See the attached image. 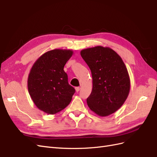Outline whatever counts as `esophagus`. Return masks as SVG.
I'll list each match as a JSON object with an SVG mask.
<instances>
[{
    "instance_id": "esophagus-1",
    "label": "esophagus",
    "mask_w": 157,
    "mask_h": 157,
    "mask_svg": "<svg viewBox=\"0 0 157 157\" xmlns=\"http://www.w3.org/2000/svg\"><path fill=\"white\" fill-rule=\"evenodd\" d=\"M80 87H76L75 88V90H76V92H78L79 90H80Z\"/></svg>"
}]
</instances>
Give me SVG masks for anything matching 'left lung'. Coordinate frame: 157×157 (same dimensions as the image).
Wrapping results in <instances>:
<instances>
[{
    "label": "left lung",
    "instance_id": "left-lung-1",
    "mask_svg": "<svg viewBox=\"0 0 157 157\" xmlns=\"http://www.w3.org/2000/svg\"><path fill=\"white\" fill-rule=\"evenodd\" d=\"M80 55L92 76V90L86 101L90 110L107 117L124 104L130 89V79L121 56L109 47L84 49Z\"/></svg>",
    "mask_w": 157,
    "mask_h": 157
}]
</instances>
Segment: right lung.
<instances>
[{
    "label": "right lung",
    "mask_w": 157,
    "mask_h": 157,
    "mask_svg": "<svg viewBox=\"0 0 157 157\" xmlns=\"http://www.w3.org/2000/svg\"><path fill=\"white\" fill-rule=\"evenodd\" d=\"M73 54V51L69 49L48 51L35 61L30 70L28 91L36 107L48 115L64 109L75 92L63 70Z\"/></svg>",
    "instance_id": "right-lung-1"
}]
</instances>
